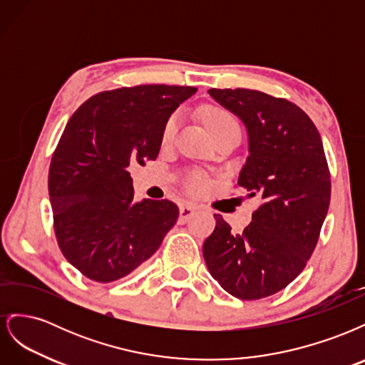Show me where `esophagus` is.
I'll use <instances>...</instances> for the list:
<instances>
[{"mask_svg": "<svg viewBox=\"0 0 365 365\" xmlns=\"http://www.w3.org/2000/svg\"><path fill=\"white\" fill-rule=\"evenodd\" d=\"M196 212H197V207L196 205H193L190 202H185V204H182L180 207V217L182 220H187V219H190Z\"/></svg>", "mask_w": 365, "mask_h": 365, "instance_id": "34e87169", "label": "esophagus"}]
</instances>
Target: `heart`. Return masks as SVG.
<instances>
[{
	"instance_id": "heart-1",
	"label": "heart",
	"mask_w": 365,
	"mask_h": 365,
	"mask_svg": "<svg viewBox=\"0 0 365 365\" xmlns=\"http://www.w3.org/2000/svg\"><path fill=\"white\" fill-rule=\"evenodd\" d=\"M204 123L207 125L208 130L216 138L224 137L230 132H240V125L237 118L231 114L230 111L224 108H216V106H208L204 109L202 113ZM176 128H178V114H172L163 126L161 130V143L163 145H169L176 134ZM207 187V182L201 176H193L189 181H187V189L192 193H200Z\"/></svg>"
}]
</instances>
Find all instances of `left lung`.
Here are the masks:
<instances>
[{
    "label": "left lung",
    "instance_id": "1",
    "mask_svg": "<svg viewBox=\"0 0 365 365\" xmlns=\"http://www.w3.org/2000/svg\"><path fill=\"white\" fill-rule=\"evenodd\" d=\"M244 121L250 157L237 185L260 207L240 235L220 215L202 254L212 277L240 300L284 289L317 247L330 202V172L314 121L292 102L256 90H208Z\"/></svg>",
    "mask_w": 365,
    "mask_h": 365
}]
</instances>
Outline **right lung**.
<instances>
[{
    "mask_svg": "<svg viewBox=\"0 0 365 365\" xmlns=\"http://www.w3.org/2000/svg\"><path fill=\"white\" fill-rule=\"evenodd\" d=\"M195 93L123 86L90 97L68 120L51 157L48 193L58 245L85 277H126L175 225L180 210L172 201H134L128 168L158 157L165 120Z\"/></svg>",
    "mask_w": 365,
    "mask_h": 365,
    "instance_id": "1",
    "label": "right lung"
}]
</instances>
